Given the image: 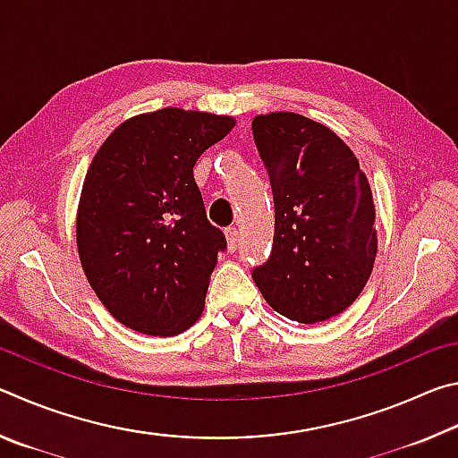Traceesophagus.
<instances>
[{"label":"esophagus","instance_id":"esophagus-1","mask_svg":"<svg viewBox=\"0 0 458 458\" xmlns=\"http://www.w3.org/2000/svg\"><path fill=\"white\" fill-rule=\"evenodd\" d=\"M226 242H228V250L234 252L238 248V230L236 228L226 230Z\"/></svg>","mask_w":458,"mask_h":458}]
</instances>
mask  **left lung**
<instances>
[{
    "label": "left lung",
    "mask_w": 458,
    "mask_h": 458,
    "mask_svg": "<svg viewBox=\"0 0 458 458\" xmlns=\"http://www.w3.org/2000/svg\"><path fill=\"white\" fill-rule=\"evenodd\" d=\"M252 133L275 199L273 252L252 278L286 319L327 321L360 297L374 268L369 182L344 139L303 114H259Z\"/></svg>",
    "instance_id": "1"
}]
</instances>
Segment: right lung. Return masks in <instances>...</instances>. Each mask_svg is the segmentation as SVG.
<instances>
[{"label": "right lung", "instance_id": "right-lung-1", "mask_svg": "<svg viewBox=\"0 0 458 458\" xmlns=\"http://www.w3.org/2000/svg\"><path fill=\"white\" fill-rule=\"evenodd\" d=\"M234 125L226 114L159 108L121 123L92 157L76 246L92 291L125 327L174 337L204 311L226 238L206 218L193 165Z\"/></svg>", "mask_w": 458, "mask_h": 458}]
</instances>
